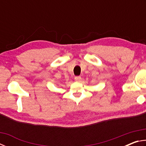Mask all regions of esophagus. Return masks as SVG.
<instances>
[{
    "label": "esophagus",
    "instance_id": "esophagus-1",
    "mask_svg": "<svg viewBox=\"0 0 146 146\" xmlns=\"http://www.w3.org/2000/svg\"><path fill=\"white\" fill-rule=\"evenodd\" d=\"M80 80H81L80 76H75V80L76 81V82H79V81H80Z\"/></svg>",
    "mask_w": 146,
    "mask_h": 146
}]
</instances>
